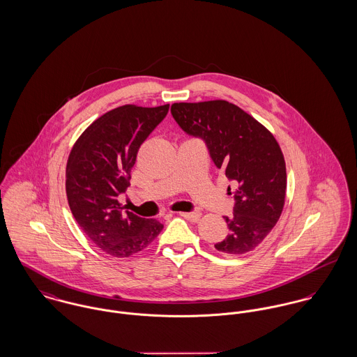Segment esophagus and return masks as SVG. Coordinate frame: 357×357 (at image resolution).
I'll return each mask as SVG.
<instances>
[{
	"instance_id": "34e87169",
	"label": "esophagus",
	"mask_w": 357,
	"mask_h": 357,
	"mask_svg": "<svg viewBox=\"0 0 357 357\" xmlns=\"http://www.w3.org/2000/svg\"><path fill=\"white\" fill-rule=\"evenodd\" d=\"M179 215L182 218H185V219L190 220V221H197V220L199 219V216H201L199 212H181Z\"/></svg>"
}]
</instances>
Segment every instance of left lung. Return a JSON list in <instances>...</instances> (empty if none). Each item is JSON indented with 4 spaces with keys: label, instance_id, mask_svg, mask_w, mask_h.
I'll return each mask as SVG.
<instances>
[{
    "label": "left lung",
    "instance_id": "1",
    "mask_svg": "<svg viewBox=\"0 0 357 357\" xmlns=\"http://www.w3.org/2000/svg\"><path fill=\"white\" fill-rule=\"evenodd\" d=\"M181 129L204 139L209 156L238 183L234 215L224 218L229 234L215 247L225 254L252 251L280 219L287 190L285 160L273 135L227 100L174 103Z\"/></svg>",
    "mask_w": 357,
    "mask_h": 357
}]
</instances>
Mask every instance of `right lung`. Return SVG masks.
<instances>
[{"label": "right lung", "mask_w": 357, "mask_h": 357, "mask_svg": "<svg viewBox=\"0 0 357 357\" xmlns=\"http://www.w3.org/2000/svg\"><path fill=\"white\" fill-rule=\"evenodd\" d=\"M169 105L159 107L121 106L85 129L66 165V195L82 232L116 258L149 246L163 229L155 219L123 211L119 194L129 188L141 144L163 121Z\"/></svg>", "instance_id": "right-lung-1"}]
</instances>
